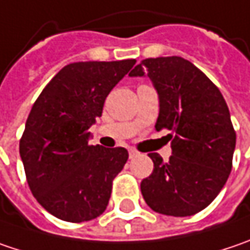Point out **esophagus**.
I'll return each mask as SVG.
<instances>
[{"instance_id":"1","label":"esophagus","mask_w":250,"mask_h":250,"mask_svg":"<svg viewBox=\"0 0 250 250\" xmlns=\"http://www.w3.org/2000/svg\"><path fill=\"white\" fill-rule=\"evenodd\" d=\"M128 155H130V158H134L139 155V151L136 148H128Z\"/></svg>"}]
</instances>
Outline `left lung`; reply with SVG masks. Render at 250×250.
<instances>
[{
  "instance_id": "1",
  "label": "left lung",
  "mask_w": 250,
  "mask_h": 250,
  "mask_svg": "<svg viewBox=\"0 0 250 250\" xmlns=\"http://www.w3.org/2000/svg\"><path fill=\"white\" fill-rule=\"evenodd\" d=\"M147 75L158 93L157 130L171 131L172 155L157 153L150 177L141 181L147 205L158 213L189 216L207 208L221 192L232 169L236 133L219 89L180 56L148 58L130 72Z\"/></svg>"
}]
</instances>
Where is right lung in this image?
I'll list each match as a JSON object with an SVG mask.
<instances>
[{"label": "right lung", "mask_w": 250, "mask_h": 250, "mask_svg": "<svg viewBox=\"0 0 250 250\" xmlns=\"http://www.w3.org/2000/svg\"><path fill=\"white\" fill-rule=\"evenodd\" d=\"M136 59L75 62L45 86L26 119L20 154L29 189L53 216L84 222L104 212L128 153L90 146V125Z\"/></svg>", "instance_id": "obj_1"}]
</instances>
